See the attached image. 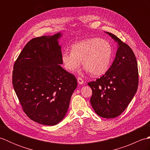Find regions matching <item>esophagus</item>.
<instances>
[{
  "instance_id": "esophagus-1",
  "label": "esophagus",
  "mask_w": 150,
  "mask_h": 150,
  "mask_svg": "<svg viewBox=\"0 0 150 150\" xmlns=\"http://www.w3.org/2000/svg\"><path fill=\"white\" fill-rule=\"evenodd\" d=\"M77 81H78V83L79 84H84V81L83 79L81 77H78L77 78Z\"/></svg>"
}]
</instances>
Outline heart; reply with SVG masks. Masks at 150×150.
<instances>
[{
	"label": "heart",
	"mask_w": 150,
	"mask_h": 150,
	"mask_svg": "<svg viewBox=\"0 0 150 150\" xmlns=\"http://www.w3.org/2000/svg\"><path fill=\"white\" fill-rule=\"evenodd\" d=\"M113 56V49L109 41L91 38L74 44L71 52H64L61 60L67 71L73 72L81 64L86 71L95 77L105 74L109 69Z\"/></svg>",
	"instance_id": "obj_1"
}]
</instances>
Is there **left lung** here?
<instances>
[{"instance_id": "obj_1", "label": "left lung", "mask_w": 150, "mask_h": 150, "mask_svg": "<svg viewBox=\"0 0 150 150\" xmlns=\"http://www.w3.org/2000/svg\"><path fill=\"white\" fill-rule=\"evenodd\" d=\"M118 44L115 58L105 74L88 82L92 90L90 103L95 112L106 119L120 115L137 90L139 72L136 57L128 44L106 32Z\"/></svg>"}]
</instances>
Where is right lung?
I'll return each mask as SVG.
<instances>
[{
  "label": "right lung",
  "mask_w": 150,
  "mask_h": 150,
  "mask_svg": "<svg viewBox=\"0 0 150 150\" xmlns=\"http://www.w3.org/2000/svg\"><path fill=\"white\" fill-rule=\"evenodd\" d=\"M61 33L31 39L15 62L12 82L24 113L43 125L54 126L64 118L75 77L62 67Z\"/></svg>",
  "instance_id": "right-lung-1"
}]
</instances>
